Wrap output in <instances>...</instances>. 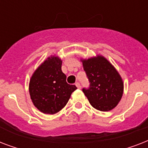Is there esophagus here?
Instances as JSON below:
<instances>
[{
	"mask_svg": "<svg viewBox=\"0 0 148 148\" xmlns=\"http://www.w3.org/2000/svg\"><path fill=\"white\" fill-rule=\"evenodd\" d=\"M75 85L77 86V88H78V89H81V84L79 83V82H77V83L75 84Z\"/></svg>",
	"mask_w": 148,
	"mask_h": 148,
	"instance_id": "esophagus-1",
	"label": "esophagus"
}]
</instances>
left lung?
Segmentation results:
<instances>
[{"mask_svg": "<svg viewBox=\"0 0 148 148\" xmlns=\"http://www.w3.org/2000/svg\"><path fill=\"white\" fill-rule=\"evenodd\" d=\"M90 86L82 89L90 103L101 111L112 110L121 101L124 90L122 79L113 65L102 56L83 60Z\"/></svg>", "mask_w": 148, "mask_h": 148, "instance_id": "left-lung-1", "label": "left lung"}]
</instances>
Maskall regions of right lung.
<instances>
[{
	"instance_id": "right-lung-1",
	"label": "right lung",
	"mask_w": 148,
	"mask_h": 148,
	"mask_svg": "<svg viewBox=\"0 0 148 148\" xmlns=\"http://www.w3.org/2000/svg\"><path fill=\"white\" fill-rule=\"evenodd\" d=\"M62 61L58 57L47 58L32 75L29 92L34 105L44 114H53L60 111L77 89L67 83L61 71Z\"/></svg>"
}]
</instances>
